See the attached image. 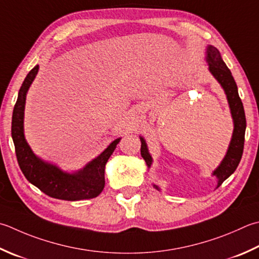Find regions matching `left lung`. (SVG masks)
Here are the masks:
<instances>
[{"label":"left lung","mask_w":259,"mask_h":259,"mask_svg":"<svg viewBox=\"0 0 259 259\" xmlns=\"http://www.w3.org/2000/svg\"><path fill=\"white\" fill-rule=\"evenodd\" d=\"M207 55L206 62L209 63V69L212 75L217 78L218 82L221 84L227 94L228 102L231 110L232 119H234L235 129L232 139L229 146V149L227 151L225 159L222 160L220 166L214 170L213 175L218 177V186L219 187L229 177L240 163L242 151H244V144H245V131H246V116L244 111V105H242L241 99L238 94L237 84L232 77L230 69L227 67L224 60L221 58V55L213 46L207 47ZM141 149L140 153L143 158L145 159L146 164L150 167L151 165V157L147 150V146L144 138H141ZM156 189H158L155 185Z\"/></svg>","instance_id":"left-lung-1"}]
</instances>
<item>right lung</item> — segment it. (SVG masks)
Here are the masks:
<instances>
[{"instance_id":"right-lung-1","label":"right lung","mask_w":259,"mask_h":259,"mask_svg":"<svg viewBox=\"0 0 259 259\" xmlns=\"http://www.w3.org/2000/svg\"><path fill=\"white\" fill-rule=\"evenodd\" d=\"M38 69L39 66H34L23 80L13 109L11 133L20 168L30 183L54 199L66 201L93 199L104 189L105 164L113 154L120 139L114 140L102 154L75 174L64 173L56 166L40 160L30 149L23 135L25 95L38 73Z\"/></svg>"}]
</instances>
